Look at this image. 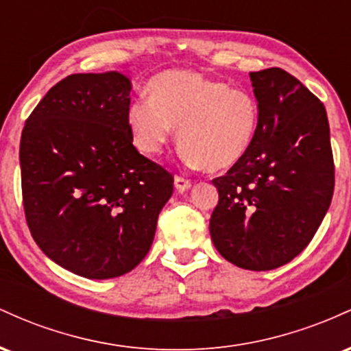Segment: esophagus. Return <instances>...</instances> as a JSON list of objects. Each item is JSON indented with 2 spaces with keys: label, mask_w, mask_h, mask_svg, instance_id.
I'll use <instances>...</instances> for the list:
<instances>
[{
  "label": "esophagus",
  "mask_w": 351,
  "mask_h": 351,
  "mask_svg": "<svg viewBox=\"0 0 351 351\" xmlns=\"http://www.w3.org/2000/svg\"><path fill=\"white\" fill-rule=\"evenodd\" d=\"M175 188L178 189L180 193L183 191H188L189 188H191V181L183 178V176H175Z\"/></svg>",
  "instance_id": "34e87169"
}]
</instances>
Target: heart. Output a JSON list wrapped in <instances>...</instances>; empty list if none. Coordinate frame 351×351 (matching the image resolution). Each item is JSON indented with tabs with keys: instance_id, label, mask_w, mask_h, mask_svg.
I'll use <instances>...</instances> for the list:
<instances>
[{
	"instance_id": "obj_1",
	"label": "heart",
	"mask_w": 351,
	"mask_h": 351,
	"mask_svg": "<svg viewBox=\"0 0 351 351\" xmlns=\"http://www.w3.org/2000/svg\"><path fill=\"white\" fill-rule=\"evenodd\" d=\"M148 99L128 108L134 145L160 155L178 127L181 158L189 167L221 171L247 155L259 128V104L241 88L193 71H167L148 84Z\"/></svg>"
}]
</instances>
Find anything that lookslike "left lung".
<instances>
[{
  "label": "left lung",
  "instance_id": "8db88e82",
  "mask_svg": "<svg viewBox=\"0 0 351 351\" xmlns=\"http://www.w3.org/2000/svg\"><path fill=\"white\" fill-rule=\"evenodd\" d=\"M259 128L247 155L213 180L217 252L247 271H272L307 247L335 186L324 104L289 72H251Z\"/></svg>",
  "mask_w": 351,
  "mask_h": 351
}]
</instances>
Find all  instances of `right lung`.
I'll list each match as a JSON object with an SVG mask.
<instances>
[{
	"label": "right lung",
	"mask_w": 351,
	"mask_h": 351,
	"mask_svg": "<svg viewBox=\"0 0 351 351\" xmlns=\"http://www.w3.org/2000/svg\"><path fill=\"white\" fill-rule=\"evenodd\" d=\"M132 82L72 74L44 95L19 145L23 204L39 249L87 279L130 272L150 251L173 176L128 132Z\"/></svg>",
	"instance_id": "add662e5"
}]
</instances>
